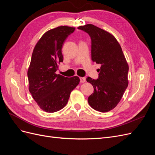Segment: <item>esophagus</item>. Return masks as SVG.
<instances>
[{
  "label": "esophagus",
  "instance_id": "1",
  "mask_svg": "<svg viewBox=\"0 0 155 155\" xmlns=\"http://www.w3.org/2000/svg\"><path fill=\"white\" fill-rule=\"evenodd\" d=\"M79 79H80V82L81 83H85L86 81V78H85L81 77V78H79Z\"/></svg>",
  "mask_w": 155,
  "mask_h": 155
}]
</instances>
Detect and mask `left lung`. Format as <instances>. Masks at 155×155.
Returning <instances> with one entry per match:
<instances>
[{
  "mask_svg": "<svg viewBox=\"0 0 155 155\" xmlns=\"http://www.w3.org/2000/svg\"><path fill=\"white\" fill-rule=\"evenodd\" d=\"M78 28L90 35L92 60L101 64L98 79L87 78L94 87L88 102L94 110L110 111L118 104L128 86V63L120 45L110 33L91 24Z\"/></svg>",
  "mask_w": 155,
  "mask_h": 155,
  "instance_id": "8db88e82",
  "label": "left lung"
}]
</instances>
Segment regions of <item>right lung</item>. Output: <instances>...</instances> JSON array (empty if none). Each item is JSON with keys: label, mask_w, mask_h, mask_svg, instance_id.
I'll use <instances>...</instances> for the list:
<instances>
[{"label": "right lung", "mask_w": 155, "mask_h": 155, "mask_svg": "<svg viewBox=\"0 0 155 155\" xmlns=\"http://www.w3.org/2000/svg\"><path fill=\"white\" fill-rule=\"evenodd\" d=\"M75 28L61 26L46 31L33 51L28 70L29 91L40 109L57 112L67 105L70 93L79 83L78 76L65 78L56 74L63 61L62 46Z\"/></svg>", "instance_id": "obj_1"}]
</instances>
